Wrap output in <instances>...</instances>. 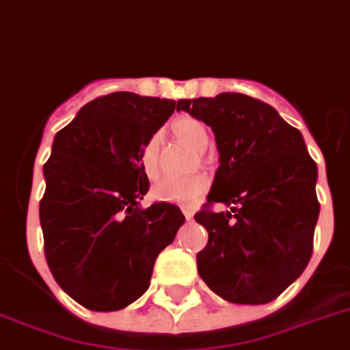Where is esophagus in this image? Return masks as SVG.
I'll list each match as a JSON object with an SVG mask.
<instances>
[{"label":"esophagus","mask_w":350,"mask_h":350,"mask_svg":"<svg viewBox=\"0 0 350 350\" xmlns=\"http://www.w3.org/2000/svg\"><path fill=\"white\" fill-rule=\"evenodd\" d=\"M182 212H184V216H186L187 221H191L193 219V216H195V212L191 211L189 207H182Z\"/></svg>","instance_id":"34e87169"}]
</instances>
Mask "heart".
<instances>
[{"label": "heart", "mask_w": 350, "mask_h": 350, "mask_svg": "<svg viewBox=\"0 0 350 350\" xmlns=\"http://www.w3.org/2000/svg\"><path fill=\"white\" fill-rule=\"evenodd\" d=\"M172 133L175 138L187 143L195 150H204L208 145V131L205 124L195 116L184 115L175 118L172 124ZM159 134H154L146 139L139 152L142 170L148 178H155L159 173ZM208 189V177L204 173H196L191 177H166L159 180L152 189V196L159 202L168 204L191 205L195 204L200 196H204Z\"/></svg>", "instance_id": "b5f03b06"}]
</instances>
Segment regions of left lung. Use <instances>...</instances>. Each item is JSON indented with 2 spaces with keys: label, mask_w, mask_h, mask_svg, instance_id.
Returning a JSON list of instances; mask_svg holds the SVG:
<instances>
[{
  "label": "left lung",
  "mask_w": 350,
  "mask_h": 350,
  "mask_svg": "<svg viewBox=\"0 0 350 350\" xmlns=\"http://www.w3.org/2000/svg\"><path fill=\"white\" fill-rule=\"evenodd\" d=\"M211 125L219 168L195 219L208 232L196 255L212 292L237 304L276 299L308 265L319 219L317 164L276 109L243 94L178 100ZM214 203L230 207L214 213Z\"/></svg>",
  "instance_id": "1"
}]
</instances>
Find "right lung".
<instances>
[{"instance_id": "obj_1", "label": "right lung", "mask_w": 350, "mask_h": 350, "mask_svg": "<svg viewBox=\"0 0 350 350\" xmlns=\"http://www.w3.org/2000/svg\"><path fill=\"white\" fill-rule=\"evenodd\" d=\"M177 104L115 92L55 136L44 164V252L56 283L85 308L115 312L142 297L155 258L186 221L166 202L139 207L150 186L139 152Z\"/></svg>"}]
</instances>
